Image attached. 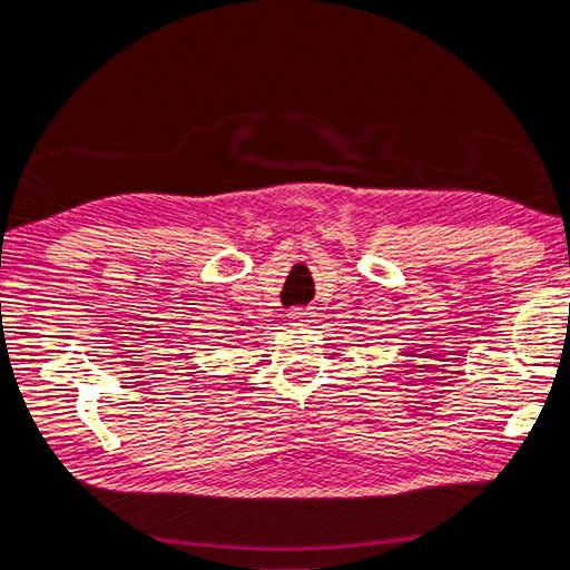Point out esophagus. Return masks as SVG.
<instances>
[{
  "instance_id": "obj_1",
  "label": "esophagus",
  "mask_w": 570,
  "mask_h": 570,
  "mask_svg": "<svg viewBox=\"0 0 570 570\" xmlns=\"http://www.w3.org/2000/svg\"><path fill=\"white\" fill-rule=\"evenodd\" d=\"M287 318H291L293 323H305V321H311L313 318V307H291V311H287Z\"/></svg>"
}]
</instances>
